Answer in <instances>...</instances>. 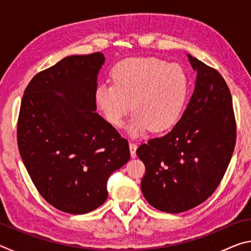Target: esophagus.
Here are the masks:
<instances>
[{"mask_svg":"<svg viewBox=\"0 0 251 251\" xmlns=\"http://www.w3.org/2000/svg\"><path fill=\"white\" fill-rule=\"evenodd\" d=\"M136 150H137V144L130 142L129 143V151H130L131 158H135L136 157Z\"/></svg>","mask_w":251,"mask_h":251,"instance_id":"1","label":"esophagus"}]
</instances>
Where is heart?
I'll return each instance as SVG.
<instances>
[{
    "label": "heart",
    "instance_id": "heart-1",
    "mask_svg": "<svg viewBox=\"0 0 251 251\" xmlns=\"http://www.w3.org/2000/svg\"><path fill=\"white\" fill-rule=\"evenodd\" d=\"M110 77L113 85L95 91V103L109 124L121 127L131 109L127 130L137 137L151 129L167 130L179 120L189 91L180 65L157 57L128 58L114 67Z\"/></svg>",
    "mask_w": 251,
    "mask_h": 251
}]
</instances>
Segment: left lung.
I'll list each match as a JSON object with an SVG mask.
<instances>
[{
    "mask_svg": "<svg viewBox=\"0 0 251 251\" xmlns=\"http://www.w3.org/2000/svg\"><path fill=\"white\" fill-rule=\"evenodd\" d=\"M197 72L187 108L167 135L138 147L146 172L142 192L160 211L179 214L215 192L230 163L236 122L230 91L217 71L187 55Z\"/></svg>",
    "mask_w": 251,
    "mask_h": 251,
    "instance_id": "8db88e82",
    "label": "left lung"
}]
</instances>
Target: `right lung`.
I'll return each mask as SVG.
<instances>
[{
    "mask_svg": "<svg viewBox=\"0 0 251 251\" xmlns=\"http://www.w3.org/2000/svg\"><path fill=\"white\" fill-rule=\"evenodd\" d=\"M101 53L71 55L40 72L24 92L18 145L33 184L69 214L103 205L106 182L130 158L128 143L96 113Z\"/></svg>",
    "mask_w": 251,
    "mask_h": 251,
    "instance_id": "1",
    "label": "right lung"
}]
</instances>
